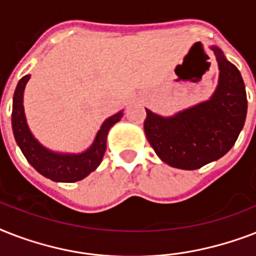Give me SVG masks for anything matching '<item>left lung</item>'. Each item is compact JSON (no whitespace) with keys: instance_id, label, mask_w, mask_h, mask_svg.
Wrapping results in <instances>:
<instances>
[{"instance_id":"obj_1","label":"left lung","mask_w":256,"mask_h":256,"mask_svg":"<svg viewBox=\"0 0 256 256\" xmlns=\"http://www.w3.org/2000/svg\"><path fill=\"white\" fill-rule=\"evenodd\" d=\"M212 50L220 73L210 100L171 118L146 108L144 128L148 144L172 168L196 170L219 160L234 146L246 120L247 96L242 76L218 48Z\"/></svg>"}]
</instances>
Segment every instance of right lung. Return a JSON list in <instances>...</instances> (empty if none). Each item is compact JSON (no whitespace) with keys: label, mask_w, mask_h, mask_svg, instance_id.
I'll list each match as a JSON object with an SVG mask.
<instances>
[{"label":"right lung","mask_w":256,"mask_h":256,"mask_svg":"<svg viewBox=\"0 0 256 256\" xmlns=\"http://www.w3.org/2000/svg\"><path fill=\"white\" fill-rule=\"evenodd\" d=\"M30 76L22 77L18 82L17 88L13 96V112H12V128L16 142L21 148L32 166L46 178L56 182H77L88 176L92 171L96 170L102 162L104 154L106 152V138L108 132L112 124H116L122 118V112L110 116L104 120L102 128L96 136V140L88 152L82 154H56L46 150L44 146L38 144L32 136L24 112L22 96L25 90L26 82L29 81Z\"/></svg>","instance_id":"add662e5"}]
</instances>
